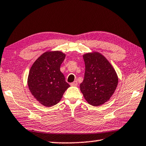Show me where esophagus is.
Returning <instances> with one entry per match:
<instances>
[{
  "label": "esophagus",
  "instance_id": "34e87169",
  "mask_svg": "<svg viewBox=\"0 0 146 146\" xmlns=\"http://www.w3.org/2000/svg\"><path fill=\"white\" fill-rule=\"evenodd\" d=\"M70 85H71V86H77V85H78V82H77V81H76V80L74 81L73 82H72V83H71V84H70Z\"/></svg>",
  "mask_w": 146,
  "mask_h": 146
}]
</instances>
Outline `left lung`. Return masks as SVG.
<instances>
[{
	"mask_svg": "<svg viewBox=\"0 0 146 146\" xmlns=\"http://www.w3.org/2000/svg\"><path fill=\"white\" fill-rule=\"evenodd\" d=\"M85 74L80 84V91L88 104L99 106L110 100L118 82L114 68L104 56L98 51L83 55Z\"/></svg>",
	"mask_w": 146,
	"mask_h": 146,
	"instance_id": "1",
	"label": "left lung"
}]
</instances>
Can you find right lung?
Wrapping results in <instances>:
<instances>
[{"label": "right lung", "mask_w": 146, "mask_h": 146, "mask_svg": "<svg viewBox=\"0 0 146 146\" xmlns=\"http://www.w3.org/2000/svg\"><path fill=\"white\" fill-rule=\"evenodd\" d=\"M66 54L60 51H48L34 62L28 77L29 90L34 98L46 107L60 102L70 87L60 70Z\"/></svg>", "instance_id": "add662e5"}]
</instances>
